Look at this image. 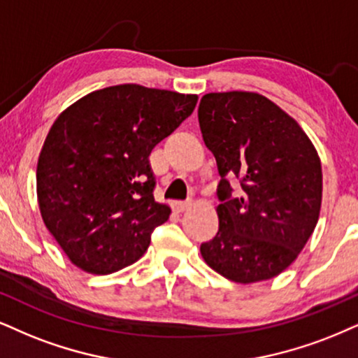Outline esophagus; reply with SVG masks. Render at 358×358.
<instances>
[{
	"label": "esophagus",
	"mask_w": 358,
	"mask_h": 358,
	"mask_svg": "<svg viewBox=\"0 0 358 358\" xmlns=\"http://www.w3.org/2000/svg\"><path fill=\"white\" fill-rule=\"evenodd\" d=\"M191 206H192L191 201H176L174 202V209L178 210V213H184V210L189 209Z\"/></svg>",
	"instance_id": "34e87169"
}]
</instances>
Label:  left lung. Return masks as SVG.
Returning a JSON list of instances; mask_svg holds the SVG:
<instances>
[{
    "label": "left lung",
    "mask_w": 358,
    "mask_h": 358,
    "mask_svg": "<svg viewBox=\"0 0 358 358\" xmlns=\"http://www.w3.org/2000/svg\"><path fill=\"white\" fill-rule=\"evenodd\" d=\"M197 116L220 176L219 231L201 244L202 257L232 282L272 279L297 259L319 220V154L297 121L257 92H209ZM236 178L239 198L231 196Z\"/></svg>",
    "instance_id": "left-lung-1"
}]
</instances>
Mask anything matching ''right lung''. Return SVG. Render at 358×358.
Masks as SVG:
<instances>
[{"mask_svg": "<svg viewBox=\"0 0 358 358\" xmlns=\"http://www.w3.org/2000/svg\"><path fill=\"white\" fill-rule=\"evenodd\" d=\"M196 94L119 85L57 116L36 169L48 231L74 266L106 275L143 257L171 209L154 201L149 156L196 108Z\"/></svg>", "mask_w": 358, "mask_h": 358, "instance_id": "obj_1", "label": "right lung"}]
</instances>
